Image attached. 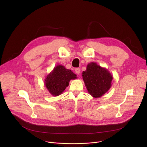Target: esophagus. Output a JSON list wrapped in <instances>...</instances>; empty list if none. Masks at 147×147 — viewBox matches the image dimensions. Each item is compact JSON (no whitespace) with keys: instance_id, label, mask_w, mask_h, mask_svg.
I'll list each match as a JSON object with an SVG mask.
<instances>
[{"instance_id":"esophagus-1","label":"esophagus","mask_w":147,"mask_h":147,"mask_svg":"<svg viewBox=\"0 0 147 147\" xmlns=\"http://www.w3.org/2000/svg\"><path fill=\"white\" fill-rule=\"evenodd\" d=\"M75 72L77 74H79L80 73V69L79 68H76L75 69Z\"/></svg>"}]
</instances>
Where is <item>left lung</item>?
Wrapping results in <instances>:
<instances>
[{
    "instance_id": "1",
    "label": "left lung",
    "mask_w": 147,
    "mask_h": 147,
    "mask_svg": "<svg viewBox=\"0 0 147 147\" xmlns=\"http://www.w3.org/2000/svg\"><path fill=\"white\" fill-rule=\"evenodd\" d=\"M82 76L88 93L94 98L101 97L112 86V74L95 62L88 64L86 70L82 73Z\"/></svg>"
}]
</instances>
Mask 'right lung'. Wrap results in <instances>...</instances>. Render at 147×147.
<instances>
[{
  "label": "right lung",
  "instance_id": "add662e5",
  "mask_svg": "<svg viewBox=\"0 0 147 147\" xmlns=\"http://www.w3.org/2000/svg\"><path fill=\"white\" fill-rule=\"evenodd\" d=\"M77 78L71 70L64 66L57 65L54 67L45 78L44 84L49 92L54 96L61 94L69 85L71 80Z\"/></svg>",
  "mask_w": 147,
  "mask_h": 147
}]
</instances>
